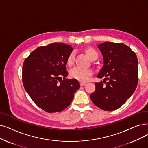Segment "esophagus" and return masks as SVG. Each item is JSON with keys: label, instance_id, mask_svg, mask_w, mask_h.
Returning <instances> with one entry per match:
<instances>
[{"label": "esophagus", "instance_id": "34e87169", "mask_svg": "<svg viewBox=\"0 0 148 148\" xmlns=\"http://www.w3.org/2000/svg\"><path fill=\"white\" fill-rule=\"evenodd\" d=\"M80 86H85V85H86V83H84V82H80Z\"/></svg>", "mask_w": 148, "mask_h": 148}]
</instances>
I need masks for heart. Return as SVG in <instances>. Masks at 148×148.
<instances>
[{"label":"heart","instance_id":"1","mask_svg":"<svg viewBox=\"0 0 148 148\" xmlns=\"http://www.w3.org/2000/svg\"><path fill=\"white\" fill-rule=\"evenodd\" d=\"M85 53L91 60H96L98 57V54L94 48L87 47L85 49ZM74 61V54L71 53L68 57L66 64L69 66L73 65ZM92 75V71L91 69H84L79 68H75L71 70L70 75L73 78L81 82H86L89 78Z\"/></svg>","mask_w":148,"mask_h":148}]
</instances>
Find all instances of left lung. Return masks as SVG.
I'll return each instance as SVG.
<instances>
[{
    "instance_id": "1",
    "label": "left lung",
    "mask_w": 148,
    "mask_h": 148,
    "mask_svg": "<svg viewBox=\"0 0 148 148\" xmlns=\"http://www.w3.org/2000/svg\"><path fill=\"white\" fill-rule=\"evenodd\" d=\"M97 47L103 58V66L97 77L105 79L95 83V90L90 97L101 110L114 111L125 103L137 88V57L129 47L122 43L106 42Z\"/></svg>"
}]
</instances>
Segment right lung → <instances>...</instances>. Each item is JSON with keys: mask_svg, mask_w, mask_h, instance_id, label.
I'll list each match as a JSON object with an SVG mask.
<instances>
[{"mask_svg": "<svg viewBox=\"0 0 148 148\" xmlns=\"http://www.w3.org/2000/svg\"><path fill=\"white\" fill-rule=\"evenodd\" d=\"M73 50L69 45L51 43L37 48L24 61V88L35 103L47 112L67 108L80 88L77 80L66 79V60Z\"/></svg>", "mask_w": 148, "mask_h": 148, "instance_id": "right-lung-1", "label": "right lung"}]
</instances>
